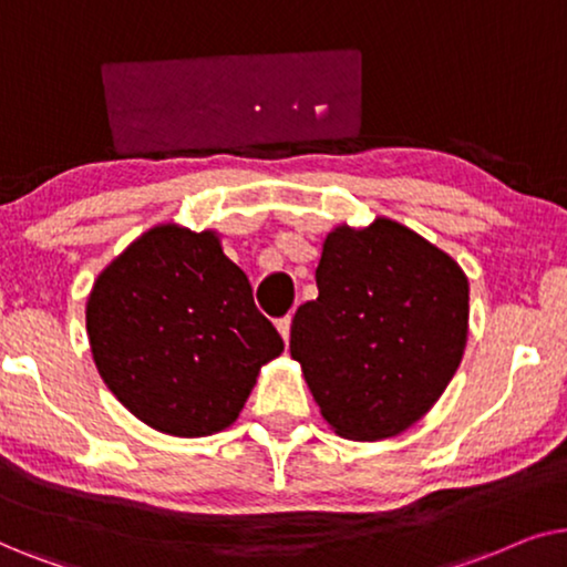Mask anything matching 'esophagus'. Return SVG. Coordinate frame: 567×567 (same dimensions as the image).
Here are the masks:
<instances>
[{"instance_id":"1","label":"esophagus","mask_w":567,"mask_h":567,"mask_svg":"<svg viewBox=\"0 0 567 567\" xmlns=\"http://www.w3.org/2000/svg\"><path fill=\"white\" fill-rule=\"evenodd\" d=\"M290 327H292L290 316H282V319L277 321V329H279V334H282L285 342H288V339H290Z\"/></svg>"}]
</instances>
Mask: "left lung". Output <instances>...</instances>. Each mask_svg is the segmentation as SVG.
Returning a JSON list of instances; mask_svg holds the SVG:
<instances>
[{
	"mask_svg": "<svg viewBox=\"0 0 567 567\" xmlns=\"http://www.w3.org/2000/svg\"><path fill=\"white\" fill-rule=\"evenodd\" d=\"M319 298L296 311L290 352L323 420L352 441L402 433L454 379L470 329L458 264L386 217L331 230Z\"/></svg>",
	"mask_w": 567,
	"mask_h": 567,
	"instance_id": "left-lung-1",
	"label": "left lung"
}]
</instances>
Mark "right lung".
Here are the masks:
<instances>
[{
	"instance_id": "obj_1",
	"label": "right lung",
	"mask_w": 567,
	"mask_h": 567,
	"mask_svg": "<svg viewBox=\"0 0 567 567\" xmlns=\"http://www.w3.org/2000/svg\"><path fill=\"white\" fill-rule=\"evenodd\" d=\"M87 337L118 402L181 437L236 422L259 368L285 350L215 233L178 225L147 230L101 271Z\"/></svg>"
}]
</instances>
